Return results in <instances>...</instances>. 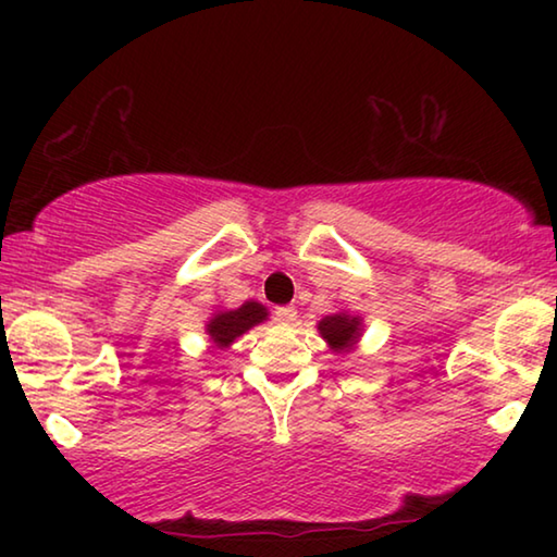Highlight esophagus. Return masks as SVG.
<instances>
[{
    "label": "esophagus",
    "mask_w": 557,
    "mask_h": 557,
    "mask_svg": "<svg viewBox=\"0 0 557 557\" xmlns=\"http://www.w3.org/2000/svg\"><path fill=\"white\" fill-rule=\"evenodd\" d=\"M275 319L280 324H292L297 319V309L295 307H277V312H275Z\"/></svg>",
    "instance_id": "obj_1"
}]
</instances>
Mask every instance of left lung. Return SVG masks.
Listing matches in <instances>:
<instances>
[{"instance_id":"obj_1","label":"left lung","mask_w":557,"mask_h":557,"mask_svg":"<svg viewBox=\"0 0 557 557\" xmlns=\"http://www.w3.org/2000/svg\"><path fill=\"white\" fill-rule=\"evenodd\" d=\"M317 329H319V336L324 338L326 346L332 348L334 354H348L354 351L358 342H361L363 319L342 309V312H334V314H326L324 319H319Z\"/></svg>"}]
</instances>
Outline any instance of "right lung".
Here are the masks:
<instances>
[{
  "label": "right lung",
  "mask_w": 557,
  "mask_h": 557,
  "mask_svg": "<svg viewBox=\"0 0 557 557\" xmlns=\"http://www.w3.org/2000/svg\"><path fill=\"white\" fill-rule=\"evenodd\" d=\"M268 307L256 299L243 301L235 309H215L209 322H206V336H209L213 348H221L223 351V348L238 342L245 332H250L252 326L268 322Z\"/></svg>",
  "instance_id": "add662e5"
}]
</instances>
